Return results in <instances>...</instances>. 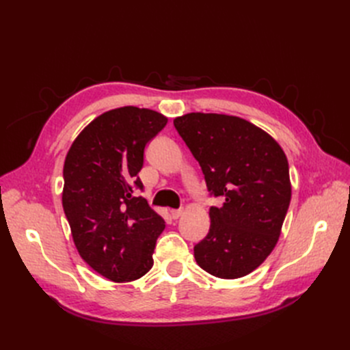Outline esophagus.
<instances>
[{
    "instance_id": "obj_1",
    "label": "esophagus",
    "mask_w": 350,
    "mask_h": 350,
    "mask_svg": "<svg viewBox=\"0 0 350 350\" xmlns=\"http://www.w3.org/2000/svg\"><path fill=\"white\" fill-rule=\"evenodd\" d=\"M183 213H184L183 208H178V210H171V216H172V219H178V217L181 216Z\"/></svg>"
}]
</instances>
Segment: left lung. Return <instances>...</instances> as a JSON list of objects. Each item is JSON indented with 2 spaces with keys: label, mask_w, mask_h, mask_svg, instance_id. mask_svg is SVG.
I'll return each mask as SVG.
<instances>
[{
  "label": "left lung",
  "mask_w": 350,
  "mask_h": 350,
  "mask_svg": "<svg viewBox=\"0 0 350 350\" xmlns=\"http://www.w3.org/2000/svg\"><path fill=\"white\" fill-rule=\"evenodd\" d=\"M204 174L210 196L207 237L194 247L198 266L220 279L247 276L280 237L292 187L278 142L254 124L224 113L191 112L174 120Z\"/></svg>",
  "instance_id": "left-lung-1"
}]
</instances>
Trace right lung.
Returning a JSON list of instances; mask_svg holds the SVG:
<instances>
[{"mask_svg":"<svg viewBox=\"0 0 350 350\" xmlns=\"http://www.w3.org/2000/svg\"><path fill=\"white\" fill-rule=\"evenodd\" d=\"M167 118L124 107L94 118L71 144L64 163L62 207L81 258L112 282L140 279L153 266L165 220L134 197L144 147Z\"/></svg>","mask_w":350,"mask_h":350,"instance_id":"1","label":"right lung"}]
</instances>
